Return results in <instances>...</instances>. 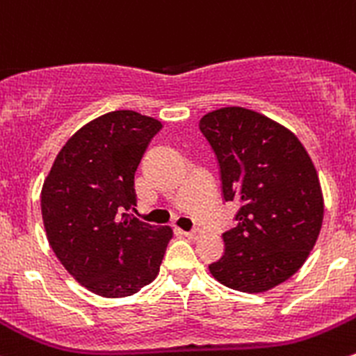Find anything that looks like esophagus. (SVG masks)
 <instances>
[{
    "instance_id": "esophagus-1",
    "label": "esophagus",
    "mask_w": 356,
    "mask_h": 356,
    "mask_svg": "<svg viewBox=\"0 0 356 356\" xmlns=\"http://www.w3.org/2000/svg\"><path fill=\"white\" fill-rule=\"evenodd\" d=\"M183 235H186L188 238H199L200 235H202V230H200V228H193V230L183 232Z\"/></svg>"
}]
</instances>
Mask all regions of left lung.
<instances>
[{
	"label": "left lung",
	"mask_w": 356,
	"mask_h": 356,
	"mask_svg": "<svg viewBox=\"0 0 356 356\" xmlns=\"http://www.w3.org/2000/svg\"><path fill=\"white\" fill-rule=\"evenodd\" d=\"M199 128L220 163L225 200H241L211 275L242 293L273 289L301 268L318 238L323 195L315 164L291 129L251 108L207 112Z\"/></svg>",
	"instance_id": "8db88e82"
}]
</instances>
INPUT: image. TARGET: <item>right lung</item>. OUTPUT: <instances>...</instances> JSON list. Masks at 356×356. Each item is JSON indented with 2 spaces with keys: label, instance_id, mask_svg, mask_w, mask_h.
I'll return each mask as SVG.
<instances>
[{
  "label": "right lung",
  "instance_id": "1",
  "mask_svg": "<svg viewBox=\"0 0 356 356\" xmlns=\"http://www.w3.org/2000/svg\"><path fill=\"white\" fill-rule=\"evenodd\" d=\"M163 122L114 111L77 129L41 188L44 232L63 268L102 298H126L157 277L173 228L133 216L135 173Z\"/></svg>",
  "mask_w": 356,
  "mask_h": 356
}]
</instances>
